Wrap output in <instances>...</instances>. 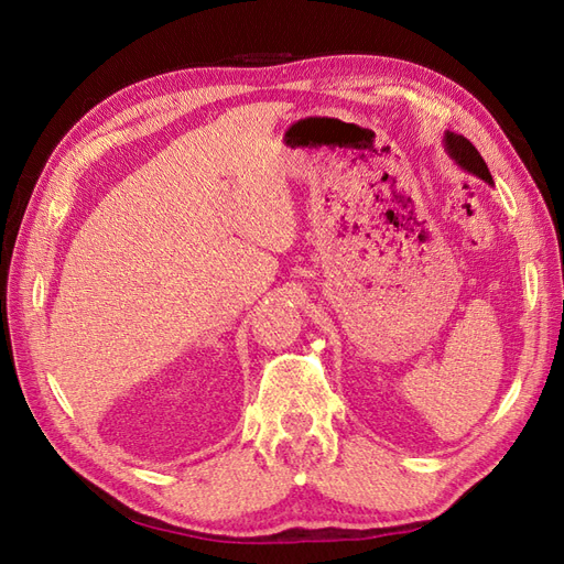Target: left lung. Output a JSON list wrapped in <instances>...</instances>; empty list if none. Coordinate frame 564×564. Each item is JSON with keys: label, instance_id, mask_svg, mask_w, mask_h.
<instances>
[{"label": "left lung", "instance_id": "left-lung-1", "mask_svg": "<svg viewBox=\"0 0 564 564\" xmlns=\"http://www.w3.org/2000/svg\"><path fill=\"white\" fill-rule=\"evenodd\" d=\"M447 150L452 152V158H454L460 166L468 169V172L477 174L480 178H485L487 183H491V174H489V169H487L482 155H480V152H477V148L466 139V135L447 133Z\"/></svg>", "mask_w": 564, "mask_h": 564}]
</instances>
